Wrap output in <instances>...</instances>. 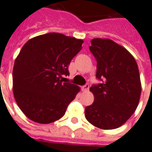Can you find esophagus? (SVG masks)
Returning <instances> with one entry per match:
<instances>
[{
    "mask_svg": "<svg viewBox=\"0 0 152 152\" xmlns=\"http://www.w3.org/2000/svg\"><path fill=\"white\" fill-rule=\"evenodd\" d=\"M88 89H89V85L88 84H86V85L82 87V90L84 91V92H88Z\"/></svg>",
    "mask_w": 152,
    "mask_h": 152,
    "instance_id": "1",
    "label": "esophagus"
}]
</instances>
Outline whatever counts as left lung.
<instances>
[{
	"instance_id": "8db88e82",
	"label": "left lung",
	"mask_w": 152,
	"mask_h": 152,
	"mask_svg": "<svg viewBox=\"0 0 152 152\" xmlns=\"http://www.w3.org/2000/svg\"><path fill=\"white\" fill-rule=\"evenodd\" d=\"M89 50L96 60V77L102 82L89 89L94 102L85 108V118L100 129H116L139 104L142 90L139 67L133 56L110 39H92Z\"/></svg>"
}]
</instances>
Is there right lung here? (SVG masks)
Wrapping results in <instances>:
<instances>
[{
	"mask_svg": "<svg viewBox=\"0 0 152 152\" xmlns=\"http://www.w3.org/2000/svg\"><path fill=\"white\" fill-rule=\"evenodd\" d=\"M82 39L59 33L37 36L26 42L14 62L13 92L28 118L48 124L64 115L80 88L64 82L71 60L82 49Z\"/></svg>",
	"mask_w": 152,
	"mask_h": 152,
	"instance_id": "1",
	"label": "right lung"
}]
</instances>
